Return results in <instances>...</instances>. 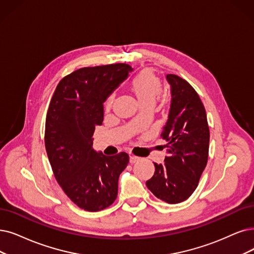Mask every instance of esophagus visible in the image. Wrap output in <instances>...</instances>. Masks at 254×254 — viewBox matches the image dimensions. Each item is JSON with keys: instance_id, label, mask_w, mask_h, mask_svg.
<instances>
[{"instance_id": "esophagus-1", "label": "esophagus", "mask_w": 254, "mask_h": 254, "mask_svg": "<svg viewBox=\"0 0 254 254\" xmlns=\"http://www.w3.org/2000/svg\"><path fill=\"white\" fill-rule=\"evenodd\" d=\"M138 157L137 156H134V155H131L130 156V158H129V161H130V164H135L136 161H138Z\"/></svg>"}]
</instances>
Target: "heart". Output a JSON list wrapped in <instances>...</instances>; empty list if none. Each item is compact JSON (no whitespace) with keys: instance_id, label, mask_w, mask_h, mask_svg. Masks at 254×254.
Here are the masks:
<instances>
[{"instance_id":"1","label":"heart","mask_w":254,"mask_h":254,"mask_svg":"<svg viewBox=\"0 0 254 254\" xmlns=\"http://www.w3.org/2000/svg\"><path fill=\"white\" fill-rule=\"evenodd\" d=\"M130 86L139 102L145 107H152L162 90L161 80L151 69L146 68L138 72L131 80ZM114 95H110L105 101L104 108L109 110L113 107Z\"/></svg>"}]
</instances>
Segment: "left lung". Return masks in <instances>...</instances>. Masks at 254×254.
I'll return each instance as SVG.
<instances>
[{"mask_svg":"<svg viewBox=\"0 0 254 254\" xmlns=\"http://www.w3.org/2000/svg\"><path fill=\"white\" fill-rule=\"evenodd\" d=\"M172 103L160 134L166 139L165 164H154L155 172L147 188L170 204L186 201L197 189L208 159L209 127L203 103L187 80L168 74Z\"/></svg>","mask_w":254,"mask_h":254,"instance_id":"1","label":"left lung"}]
</instances>
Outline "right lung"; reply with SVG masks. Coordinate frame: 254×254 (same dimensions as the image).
Wrapping results in <instances>:
<instances>
[{
    "instance_id": "right-lung-1",
    "label": "right lung",
    "mask_w": 254,
    "mask_h": 254,
    "mask_svg": "<svg viewBox=\"0 0 254 254\" xmlns=\"http://www.w3.org/2000/svg\"><path fill=\"white\" fill-rule=\"evenodd\" d=\"M129 70L126 64L76 69L60 80L49 105L45 146L53 174L65 195L87 211L114 203L120 174L129 162L126 152L106 156L93 149L103 103Z\"/></svg>"
}]
</instances>
